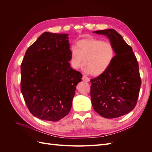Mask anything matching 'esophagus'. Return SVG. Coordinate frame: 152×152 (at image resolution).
<instances>
[{
	"label": "esophagus",
	"mask_w": 152,
	"mask_h": 152,
	"mask_svg": "<svg viewBox=\"0 0 152 152\" xmlns=\"http://www.w3.org/2000/svg\"><path fill=\"white\" fill-rule=\"evenodd\" d=\"M82 80H83V81H84L86 82H88L90 81V79H89V78L86 77L85 76H83V77H82Z\"/></svg>",
	"instance_id": "esophagus-1"
}]
</instances>
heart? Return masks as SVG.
<instances>
[{
    "label": "heart",
    "mask_w": 152,
    "mask_h": 152,
    "mask_svg": "<svg viewBox=\"0 0 152 152\" xmlns=\"http://www.w3.org/2000/svg\"><path fill=\"white\" fill-rule=\"evenodd\" d=\"M70 51V64L74 69H79L84 60V72L94 76L103 74L111 65L115 57V50L109 42L87 38L77 42Z\"/></svg>",
    "instance_id": "1"
}]
</instances>
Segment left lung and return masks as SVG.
Returning a JSON list of instances; mask_svg holds the SVG:
<instances>
[{
  "label": "left lung",
  "instance_id": "obj_1",
  "mask_svg": "<svg viewBox=\"0 0 152 152\" xmlns=\"http://www.w3.org/2000/svg\"><path fill=\"white\" fill-rule=\"evenodd\" d=\"M107 37L115 50L111 65L91 80L92 106L107 118L121 117L134 108L141 87L138 63L132 49L114 29L94 31Z\"/></svg>",
  "mask_w": 152,
  "mask_h": 152
}]
</instances>
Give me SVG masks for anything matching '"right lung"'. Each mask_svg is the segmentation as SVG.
Masks as SVG:
<instances>
[{"instance_id":"add662e5","label":"right lung","mask_w":152,"mask_h":152,"mask_svg":"<svg viewBox=\"0 0 152 152\" xmlns=\"http://www.w3.org/2000/svg\"><path fill=\"white\" fill-rule=\"evenodd\" d=\"M68 34L45 31L26 50L21 65V91L40 120L56 122L70 112L81 73L70 66Z\"/></svg>"}]
</instances>
